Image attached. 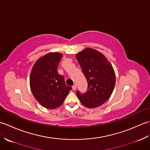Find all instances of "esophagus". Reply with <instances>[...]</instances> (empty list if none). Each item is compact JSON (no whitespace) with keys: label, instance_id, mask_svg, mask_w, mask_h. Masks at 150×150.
Here are the masks:
<instances>
[{"label":"esophagus","instance_id":"esophagus-1","mask_svg":"<svg viewBox=\"0 0 150 150\" xmlns=\"http://www.w3.org/2000/svg\"><path fill=\"white\" fill-rule=\"evenodd\" d=\"M72 89H73V90H75L76 89H77V86L73 85V86H72Z\"/></svg>","mask_w":150,"mask_h":150}]
</instances>
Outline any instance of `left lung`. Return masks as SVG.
Listing matches in <instances>:
<instances>
[{
	"instance_id": "1",
	"label": "left lung",
	"mask_w": 150,
	"mask_h": 150,
	"mask_svg": "<svg viewBox=\"0 0 150 150\" xmlns=\"http://www.w3.org/2000/svg\"><path fill=\"white\" fill-rule=\"evenodd\" d=\"M88 82V90L84 93L77 91V96L86 107L101 106L112 94L115 84V74L111 63L97 50L86 48L76 54Z\"/></svg>"
}]
</instances>
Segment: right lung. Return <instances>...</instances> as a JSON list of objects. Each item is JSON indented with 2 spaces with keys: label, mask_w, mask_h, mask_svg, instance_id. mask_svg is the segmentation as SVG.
<instances>
[{
  "label": "right lung",
  "mask_w": 150,
  "mask_h": 150,
  "mask_svg": "<svg viewBox=\"0 0 150 150\" xmlns=\"http://www.w3.org/2000/svg\"><path fill=\"white\" fill-rule=\"evenodd\" d=\"M62 57L60 53L46 54L37 60L30 73V88L34 97L43 107L51 110L61 106L72 90L57 71Z\"/></svg>",
  "instance_id": "right-lung-1"
}]
</instances>
